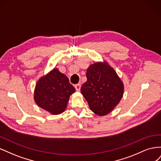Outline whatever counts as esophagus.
<instances>
[{
    "instance_id": "1",
    "label": "esophagus",
    "mask_w": 161,
    "mask_h": 161,
    "mask_svg": "<svg viewBox=\"0 0 161 161\" xmlns=\"http://www.w3.org/2000/svg\"><path fill=\"white\" fill-rule=\"evenodd\" d=\"M75 89H76V91H80L81 85H80V83H79V84H76V85L75 86Z\"/></svg>"
}]
</instances>
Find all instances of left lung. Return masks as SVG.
I'll use <instances>...</instances> for the list:
<instances>
[{
    "mask_svg": "<svg viewBox=\"0 0 161 161\" xmlns=\"http://www.w3.org/2000/svg\"><path fill=\"white\" fill-rule=\"evenodd\" d=\"M86 78L80 91L91 110L100 116L110 113L122 98V81L107 62L91 64L86 70Z\"/></svg>",
    "mask_w": 161,
    "mask_h": 161,
    "instance_id": "obj_1",
    "label": "left lung"
}]
</instances>
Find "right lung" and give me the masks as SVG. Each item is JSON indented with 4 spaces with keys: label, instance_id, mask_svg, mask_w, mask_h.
Listing matches in <instances>:
<instances>
[{
    "label": "right lung",
    "instance_id": "right-lung-1",
    "mask_svg": "<svg viewBox=\"0 0 161 161\" xmlns=\"http://www.w3.org/2000/svg\"><path fill=\"white\" fill-rule=\"evenodd\" d=\"M75 91L68 77L54 69L37 82L34 99L42 109L58 115L64 111L69 97Z\"/></svg>",
    "mask_w": 161,
    "mask_h": 161
}]
</instances>
